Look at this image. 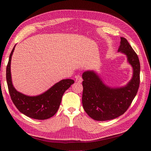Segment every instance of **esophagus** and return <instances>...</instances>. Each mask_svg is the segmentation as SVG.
Wrapping results in <instances>:
<instances>
[{"mask_svg": "<svg viewBox=\"0 0 151 151\" xmlns=\"http://www.w3.org/2000/svg\"><path fill=\"white\" fill-rule=\"evenodd\" d=\"M76 82L77 83H81L83 82V78H82L81 76L79 74L76 76Z\"/></svg>", "mask_w": 151, "mask_h": 151, "instance_id": "esophagus-1", "label": "esophagus"}]
</instances>
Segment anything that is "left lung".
Instances as JSON below:
<instances>
[{
  "mask_svg": "<svg viewBox=\"0 0 151 151\" xmlns=\"http://www.w3.org/2000/svg\"><path fill=\"white\" fill-rule=\"evenodd\" d=\"M118 52L124 54L133 68L132 79L125 86L110 87L105 84L98 73L83 72L82 102L87 114L94 120L106 121L123 115L129 108L138 91L140 66L137 55L125 38H120Z\"/></svg>",
  "mask_w": 151,
  "mask_h": 151,
  "instance_id": "left-lung-1",
  "label": "left lung"
}]
</instances>
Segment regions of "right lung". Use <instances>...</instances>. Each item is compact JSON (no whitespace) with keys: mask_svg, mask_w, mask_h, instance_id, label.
Returning <instances> with one entry per match:
<instances>
[{"mask_svg":"<svg viewBox=\"0 0 151 151\" xmlns=\"http://www.w3.org/2000/svg\"><path fill=\"white\" fill-rule=\"evenodd\" d=\"M16 45L10 54L6 68L7 83L12 101L18 110L26 116L36 120H47L57 113L63 93L74 83V81L69 79L61 80L37 96H31L17 91L12 84L11 72V58Z\"/></svg>","mask_w":151,"mask_h":151,"instance_id":"add662e5","label":"right lung"}]
</instances>
